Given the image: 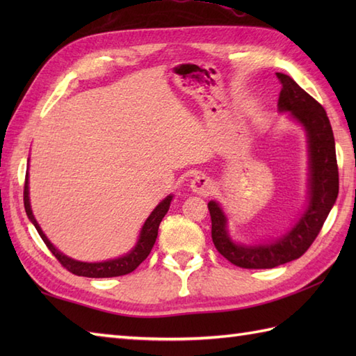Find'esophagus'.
<instances>
[{
  "instance_id": "1",
  "label": "esophagus",
  "mask_w": 356,
  "mask_h": 356,
  "mask_svg": "<svg viewBox=\"0 0 356 356\" xmlns=\"http://www.w3.org/2000/svg\"><path fill=\"white\" fill-rule=\"evenodd\" d=\"M191 190L199 195H209L214 190V182L205 174H199L191 180Z\"/></svg>"
}]
</instances>
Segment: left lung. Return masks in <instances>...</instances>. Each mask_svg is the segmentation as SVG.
I'll return each instance as SVG.
<instances>
[{
  "instance_id": "obj_1",
  "label": "left lung",
  "mask_w": 356,
  "mask_h": 356,
  "mask_svg": "<svg viewBox=\"0 0 356 356\" xmlns=\"http://www.w3.org/2000/svg\"><path fill=\"white\" fill-rule=\"evenodd\" d=\"M282 84L278 110L287 111L305 127L309 143V203L300 220L272 243L246 246L234 243L226 229V216L211 200V237L226 260L245 269H270L300 259L318 236L338 197V165L334 131L326 110L291 76L277 73Z\"/></svg>"
}]
</instances>
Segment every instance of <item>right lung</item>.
<instances>
[{
  "label": "right lung",
  "instance_id": "add662e5",
  "mask_svg": "<svg viewBox=\"0 0 356 356\" xmlns=\"http://www.w3.org/2000/svg\"><path fill=\"white\" fill-rule=\"evenodd\" d=\"M172 200V195H168L165 200H162L159 205L154 208L153 213L149 214V217L145 220L142 226L140 236L138 243L131 249L130 252L124 257H119V259L115 260H107V261H101V263H84V261H78L73 260L70 257L64 255L63 252H59L58 249L53 246L49 238L45 237V234L38 225L36 218L33 217L32 208H30V199H29V172L26 174V184H24V208L27 217L30 218V222L35 225V228L40 234L42 241L50 249V252L56 257V260L63 264V266L72 272L74 275L79 277H90V278H108V277H119V275H125L130 274L139 264L147 259L149 255L151 249H153L156 238H157V231H159V225H161L162 218L165 214L168 213L170 209V203Z\"/></svg>",
  "mask_w": 356,
  "mask_h": 356
}]
</instances>
